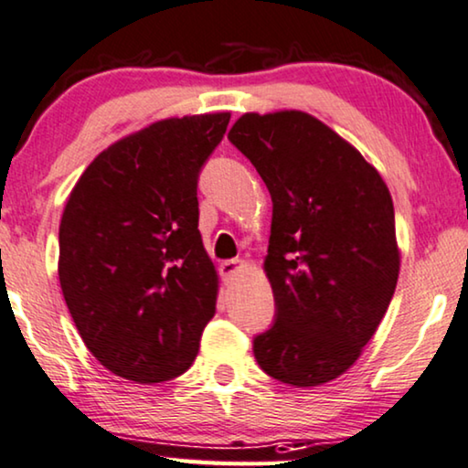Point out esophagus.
Wrapping results in <instances>:
<instances>
[{"label":"esophagus","instance_id":"1","mask_svg":"<svg viewBox=\"0 0 468 468\" xmlns=\"http://www.w3.org/2000/svg\"><path fill=\"white\" fill-rule=\"evenodd\" d=\"M245 268H247V261H242V260H228V261H223L221 266H219V272H221L223 279L229 281V279H234V276H239Z\"/></svg>","mask_w":468,"mask_h":468}]
</instances>
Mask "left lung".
Segmentation results:
<instances>
[{"instance_id":"obj_1","label":"left lung","mask_w":468,"mask_h":468,"mask_svg":"<svg viewBox=\"0 0 468 468\" xmlns=\"http://www.w3.org/2000/svg\"><path fill=\"white\" fill-rule=\"evenodd\" d=\"M228 139L272 196L263 272L276 323L255 337L257 363L295 388L335 380L374 337L397 287L388 187L355 145L306 112H247Z\"/></svg>"}]
</instances>
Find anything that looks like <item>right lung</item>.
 I'll return each mask as SVG.
<instances>
[{
    "label": "right lung",
    "instance_id": "1",
    "mask_svg": "<svg viewBox=\"0 0 468 468\" xmlns=\"http://www.w3.org/2000/svg\"><path fill=\"white\" fill-rule=\"evenodd\" d=\"M229 112L166 118L88 165L58 228V281L86 348L124 380L189 369L219 274L198 232V173Z\"/></svg>",
    "mask_w": 468,
    "mask_h": 468
}]
</instances>
